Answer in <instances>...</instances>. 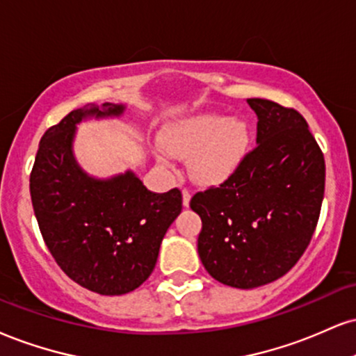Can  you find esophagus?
I'll return each instance as SVG.
<instances>
[{
  "instance_id": "obj_1",
  "label": "esophagus",
  "mask_w": 356,
  "mask_h": 356,
  "mask_svg": "<svg viewBox=\"0 0 356 356\" xmlns=\"http://www.w3.org/2000/svg\"><path fill=\"white\" fill-rule=\"evenodd\" d=\"M182 204L184 207H189L191 204V192L187 189H182Z\"/></svg>"
}]
</instances>
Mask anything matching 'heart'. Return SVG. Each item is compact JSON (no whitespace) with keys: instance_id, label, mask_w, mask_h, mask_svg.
<instances>
[{"instance_id":"heart-1","label":"heart","mask_w":356,"mask_h":356,"mask_svg":"<svg viewBox=\"0 0 356 356\" xmlns=\"http://www.w3.org/2000/svg\"><path fill=\"white\" fill-rule=\"evenodd\" d=\"M162 144L175 157H188L195 181L219 184L238 169L250 144V127L241 118L199 113L162 131Z\"/></svg>"}]
</instances>
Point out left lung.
Here are the masks:
<instances>
[{"instance_id":"left-lung-1","label":"left lung","mask_w":356,"mask_h":356,"mask_svg":"<svg viewBox=\"0 0 356 356\" xmlns=\"http://www.w3.org/2000/svg\"><path fill=\"white\" fill-rule=\"evenodd\" d=\"M257 114V147L217 189L197 192L202 219L197 250L220 284L255 289L298 262L318 222L325 159L300 113L247 99Z\"/></svg>"}]
</instances>
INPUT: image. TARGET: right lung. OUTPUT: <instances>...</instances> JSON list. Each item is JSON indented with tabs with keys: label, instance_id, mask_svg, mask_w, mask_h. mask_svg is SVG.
I'll use <instances>...</instances> for the list:
<instances>
[{
	"label": "right lung",
	"instance_id": "1",
	"mask_svg": "<svg viewBox=\"0 0 356 356\" xmlns=\"http://www.w3.org/2000/svg\"><path fill=\"white\" fill-rule=\"evenodd\" d=\"M126 104L71 111L41 137L29 191L51 255L67 277L101 295H124L156 267L162 238L182 211V194L147 191L132 170L101 179L74 156L78 124L121 118Z\"/></svg>",
	"mask_w": 356,
	"mask_h": 356
}]
</instances>
